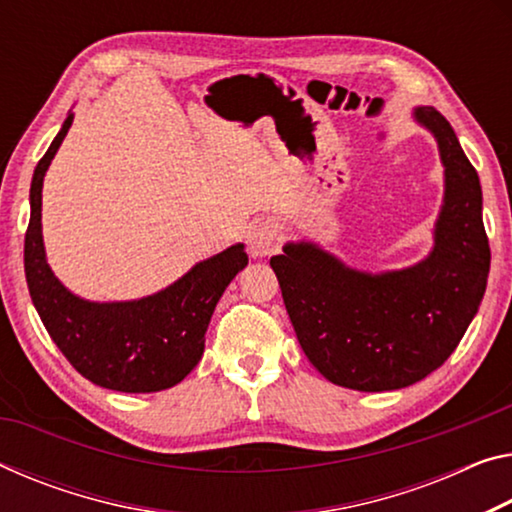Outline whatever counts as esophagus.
<instances>
[{
    "label": "esophagus",
    "mask_w": 512,
    "mask_h": 512,
    "mask_svg": "<svg viewBox=\"0 0 512 512\" xmlns=\"http://www.w3.org/2000/svg\"><path fill=\"white\" fill-rule=\"evenodd\" d=\"M250 257H266L280 248V234L271 223H255L246 234Z\"/></svg>",
    "instance_id": "34e87169"
}]
</instances>
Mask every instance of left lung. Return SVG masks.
Wrapping results in <instances>:
<instances>
[{
  "label": "left lung",
  "mask_w": 512,
  "mask_h": 512,
  "mask_svg": "<svg viewBox=\"0 0 512 512\" xmlns=\"http://www.w3.org/2000/svg\"><path fill=\"white\" fill-rule=\"evenodd\" d=\"M412 118L435 136L444 198L433 248L399 271L369 273L319 243L289 241L271 257L298 344L323 378L358 392H387L426 378L456 351L490 273L478 173L440 111Z\"/></svg>",
  "instance_id": "left-lung-1"
}]
</instances>
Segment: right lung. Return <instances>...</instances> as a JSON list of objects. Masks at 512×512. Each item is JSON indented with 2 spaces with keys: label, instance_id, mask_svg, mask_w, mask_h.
I'll use <instances>...</instances> for the list:
<instances>
[{
  "label": "right lung",
  "instance_id": "add662e5",
  "mask_svg": "<svg viewBox=\"0 0 512 512\" xmlns=\"http://www.w3.org/2000/svg\"><path fill=\"white\" fill-rule=\"evenodd\" d=\"M68 113L31 180V218L24 237V275L52 342L91 383L116 392H161L184 380L205 353V332L216 303L248 255L243 243L186 271L173 285L136 300L97 303L63 285L47 264L43 243V180L72 125Z\"/></svg>",
  "mask_w": 512,
  "mask_h": 512
}]
</instances>
